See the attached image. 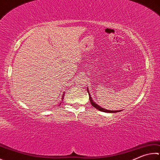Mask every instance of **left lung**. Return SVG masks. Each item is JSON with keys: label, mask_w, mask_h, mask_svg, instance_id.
Here are the masks:
<instances>
[{"label": "left lung", "mask_w": 160, "mask_h": 160, "mask_svg": "<svg viewBox=\"0 0 160 160\" xmlns=\"http://www.w3.org/2000/svg\"><path fill=\"white\" fill-rule=\"evenodd\" d=\"M87 90H88V94H89V97L90 103H91L92 106L93 107H94L95 108L98 109V110H100V111L105 112H120V111H121V110H106V109H104V108H103L102 107L99 106L98 105V104L94 102V101H93L92 98V96H91V94H90V93H89V92L88 88V89H87Z\"/></svg>", "instance_id": "obj_1"}]
</instances>
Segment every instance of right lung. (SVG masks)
<instances>
[{"mask_svg":"<svg viewBox=\"0 0 160 160\" xmlns=\"http://www.w3.org/2000/svg\"><path fill=\"white\" fill-rule=\"evenodd\" d=\"M64 94H64V92H63V95H62V101H63V97H64ZM62 103V102H61V103H60L59 106L61 105V103Z\"/></svg>","mask_w":160,"mask_h":160,"instance_id":"1","label":"right lung"}]
</instances>
